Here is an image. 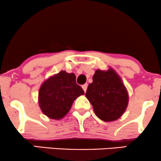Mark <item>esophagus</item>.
<instances>
[{"label": "esophagus", "instance_id": "1", "mask_svg": "<svg viewBox=\"0 0 161 161\" xmlns=\"http://www.w3.org/2000/svg\"><path fill=\"white\" fill-rule=\"evenodd\" d=\"M82 87L83 90H84V91H85V92H86V91H87V83H86V84L83 85Z\"/></svg>", "mask_w": 161, "mask_h": 161}]
</instances>
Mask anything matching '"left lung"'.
Segmentation results:
<instances>
[{"instance_id":"1","label":"left lung","mask_w":161,"mask_h":161,"mask_svg":"<svg viewBox=\"0 0 161 161\" xmlns=\"http://www.w3.org/2000/svg\"><path fill=\"white\" fill-rule=\"evenodd\" d=\"M85 97L93 105L96 115L105 122L119 119L129 103L128 91L120 77L112 68L96 70Z\"/></svg>"}]
</instances>
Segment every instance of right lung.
Returning a JSON list of instances; mask_svg holds the SVG:
<instances>
[{
    "label": "right lung",
    "mask_w": 161,
    "mask_h": 161,
    "mask_svg": "<svg viewBox=\"0 0 161 161\" xmlns=\"http://www.w3.org/2000/svg\"><path fill=\"white\" fill-rule=\"evenodd\" d=\"M84 93L76 84L75 74L62 70L42 83L38 92V105L49 118L60 119L69 112L75 99Z\"/></svg>",
    "instance_id": "1"
}]
</instances>
